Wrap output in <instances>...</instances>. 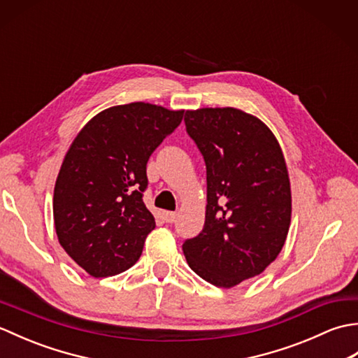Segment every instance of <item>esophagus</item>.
Returning a JSON list of instances; mask_svg holds the SVG:
<instances>
[{
	"instance_id": "34e87169",
	"label": "esophagus",
	"mask_w": 358,
	"mask_h": 358,
	"mask_svg": "<svg viewBox=\"0 0 358 358\" xmlns=\"http://www.w3.org/2000/svg\"><path fill=\"white\" fill-rule=\"evenodd\" d=\"M163 220L166 223H173L175 220H177V214H175V212L166 210V212H163Z\"/></svg>"
}]
</instances>
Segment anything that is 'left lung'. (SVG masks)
Instances as JSON below:
<instances>
[{
  "mask_svg": "<svg viewBox=\"0 0 358 358\" xmlns=\"http://www.w3.org/2000/svg\"><path fill=\"white\" fill-rule=\"evenodd\" d=\"M186 131L206 163L203 231L183 243L189 268L234 287L275 260L291 226V181L280 143L260 118L235 108L186 110Z\"/></svg>",
  "mask_w": 358,
  "mask_h": 358,
  "instance_id": "left-lung-1",
  "label": "left lung"
}]
</instances>
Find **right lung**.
<instances>
[{
	"label": "right lung",
	"instance_id": "add662e5",
	"mask_svg": "<svg viewBox=\"0 0 358 358\" xmlns=\"http://www.w3.org/2000/svg\"><path fill=\"white\" fill-rule=\"evenodd\" d=\"M183 113L143 101L112 106L67 149L53 189V223L59 245L89 275H117L140 258L155 227L143 203L148 159Z\"/></svg>",
	"mask_w": 358,
	"mask_h": 358
}]
</instances>
